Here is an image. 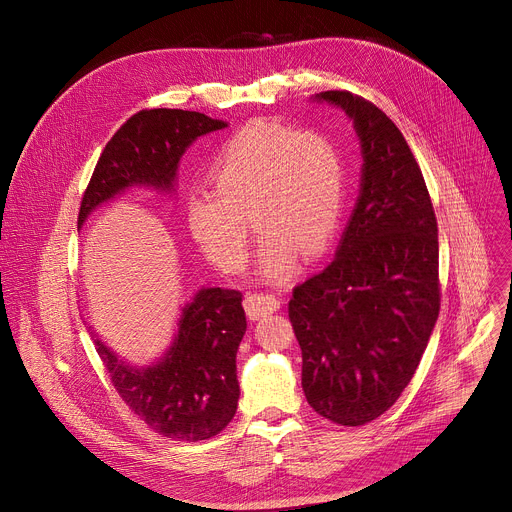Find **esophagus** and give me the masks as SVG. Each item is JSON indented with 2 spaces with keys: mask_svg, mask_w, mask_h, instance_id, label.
Listing matches in <instances>:
<instances>
[{
  "mask_svg": "<svg viewBox=\"0 0 512 512\" xmlns=\"http://www.w3.org/2000/svg\"><path fill=\"white\" fill-rule=\"evenodd\" d=\"M280 309V299L276 294H263V292H255L249 294L245 299V311L249 315V319H261L267 317L270 313Z\"/></svg>",
  "mask_w": 512,
  "mask_h": 512,
  "instance_id": "obj_1",
  "label": "esophagus"
}]
</instances>
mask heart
I'll return each instance as SVG.
<instances>
[{
	"mask_svg": "<svg viewBox=\"0 0 512 512\" xmlns=\"http://www.w3.org/2000/svg\"><path fill=\"white\" fill-rule=\"evenodd\" d=\"M211 184L184 199L195 245L220 270L238 274L249 255V215L263 230L257 274L284 282L328 251L344 209V164L324 134L278 122L242 126L215 155Z\"/></svg>",
	"mask_w": 512,
	"mask_h": 512,
	"instance_id": "b5f03b06",
	"label": "heart"
}]
</instances>
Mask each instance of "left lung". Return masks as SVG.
Here are the masks:
<instances>
[{"mask_svg": "<svg viewBox=\"0 0 512 512\" xmlns=\"http://www.w3.org/2000/svg\"><path fill=\"white\" fill-rule=\"evenodd\" d=\"M353 120L361 186L334 261L294 288L288 317L303 351L309 405L365 425L407 388L440 311L438 222L396 124L348 91L317 93Z\"/></svg>", "mask_w": 512, "mask_h": 512, "instance_id": "obj_1", "label": "left lung"}]
</instances>
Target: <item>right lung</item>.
<instances>
[{"instance_id": "1", "label": "right lung", "mask_w": 512, "mask_h": 512, "mask_svg": "<svg viewBox=\"0 0 512 512\" xmlns=\"http://www.w3.org/2000/svg\"><path fill=\"white\" fill-rule=\"evenodd\" d=\"M186 110H143L105 145L78 211V228L103 203L147 186L172 195L180 159L199 137L226 128ZM247 332L242 294L203 286L180 309L168 351L149 365L118 357L95 330L97 353L126 405L166 438L207 440L232 421L238 407L236 351Z\"/></svg>"}]
</instances>
